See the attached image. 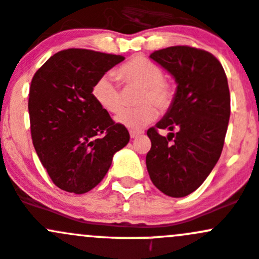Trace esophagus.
Instances as JSON below:
<instances>
[{"label":"esophagus","instance_id":"esophagus-1","mask_svg":"<svg viewBox=\"0 0 259 259\" xmlns=\"http://www.w3.org/2000/svg\"><path fill=\"white\" fill-rule=\"evenodd\" d=\"M141 134H143V132H141V130H130V138L132 139L140 137Z\"/></svg>","mask_w":259,"mask_h":259}]
</instances>
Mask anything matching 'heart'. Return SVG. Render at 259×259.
Masks as SVG:
<instances>
[{
  "instance_id": "b5f03b06",
  "label": "heart",
  "mask_w": 259,
  "mask_h": 259,
  "mask_svg": "<svg viewBox=\"0 0 259 259\" xmlns=\"http://www.w3.org/2000/svg\"><path fill=\"white\" fill-rule=\"evenodd\" d=\"M115 75L124 84L138 85L143 89L139 97V103L143 105L122 109L116 115V122L122 126L140 129L156 119L157 110L154 104L161 110H166L172 104L175 97L174 87L164 79L162 68L150 59L144 57L132 58L115 70ZM92 95L97 104L107 113L115 114L120 110V91L110 75H104L95 81Z\"/></svg>"
}]
</instances>
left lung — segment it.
Masks as SVG:
<instances>
[{"instance_id":"left-lung-1","label":"left lung","mask_w":259,"mask_h":259,"mask_svg":"<svg viewBox=\"0 0 259 259\" xmlns=\"http://www.w3.org/2000/svg\"><path fill=\"white\" fill-rule=\"evenodd\" d=\"M150 58L178 87L167 113L148 130L146 167L160 191L184 197L202 185L221 156L231 113L227 77L213 54L189 46L155 51ZM159 128L171 133L162 137Z\"/></svg>"}]
</instances>
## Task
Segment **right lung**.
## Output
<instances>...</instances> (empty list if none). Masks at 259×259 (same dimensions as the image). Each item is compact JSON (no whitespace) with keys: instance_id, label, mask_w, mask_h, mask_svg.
I'll return each instance as SVG.
<instances>
[{"instance_id":"add662e5","label":"right lung","mask_w":259,"mask_h":259,"mask_svg":"<svg viewBox=\"0 0 259 259\" xmlns=\"http://www.w3.org/2000/svg\"><path fill=\"white\" fill-rule=\"evenodd\" d=\"M122 56L80 48L53 54L33 75L28 111L33 146L56 186L85 194L107 175L129 132L92 95L94 83Z\"/></svg>"}]
</instances>
